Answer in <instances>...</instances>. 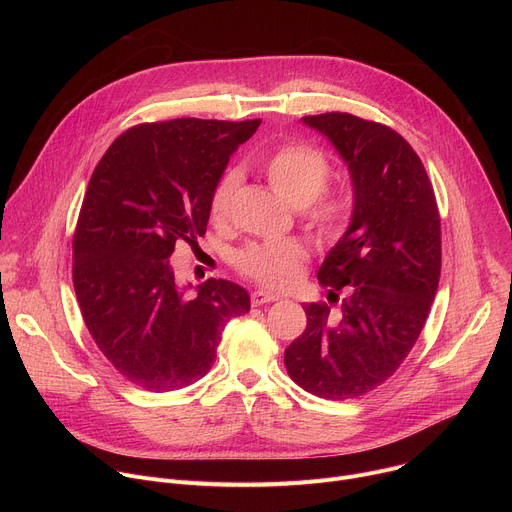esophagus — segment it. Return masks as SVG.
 I'll use <instances>...</instances> for the list:
<instances>
[{"label":"esophagus","mask_w":512,"mask_h":512,"mask_svg":"<svg viewBox=\"0 0 512 512\" xmlns=\"http://www.w3.org/2000/svg\"><path fill=\"white\" fill-rule=\"evenodd\" d=\"M277 300H281V296L273 294V291H269V289H255L251 294V304L253 306H263V304L277 302Z\"/></svg>","instance_id":"obj_1"}]
</instances>
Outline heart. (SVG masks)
Returning <instances> with one entry per match:
<instances>
[{
    "label": "heart",
    "mask_w": 512,
    "mask_h": 512,
    "mask_svg": "<svg viewBox=\"0 0 512 512\" xmlns=\"http://www.w3.org/2000/svg\"><path fill=\"white\" fill-rule=\"evenodd\" d=\"M273 190L291 206L302 208L308 223L324 239H336L348 218V202L340 192L324 190L332 166L328 156L308 143H283L257 160ZM239 186L235 170L218 178L210 194V216L223 221ZM306 249L298 241L251 243L237 255L239 269L267 287H291L306 263Z\"/></svg>",
    "instance_id": "1"
}]
</instances>
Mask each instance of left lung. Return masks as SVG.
Returning a JSON list of instances; mask_svg holds the SVG:
<instances>
[{
	"instance_id": "obj_1",
	"label": "left lung",
	"mask_w": 512,
	"mask_h": 512,
	"mask_svg": "<svg viewBox=\"0 0 512 512\" xmlns=\"http://www.w3.org/2000/svg\"><path fill=\"white\" fill-rule=\"evenodd\" d=\"M346 162L354 206L318 279L330 304H306L308 326L285 369L308 393L344 401L383 385L411 352L442 271L440 212L427 172L391 127L350 113L308 115Z\"/></svg>"
}]
</instances>
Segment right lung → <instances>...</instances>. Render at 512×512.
Returning <instances> with one entry per match:
<instances>
[{
  "label": "right lung",
  "mask_w": 512,
  "mask_h": 512,
  "mask_svg": "<svg viewBox=\"0 0 512 512\" xmlns=\"http://www.w3.org/2000/svg\"><path fill=\"white\" fill-rule=\"evenodd\" d=\"M261 119H172L121 133L97 164L72 239V283L105 358L133 385L166 393L202 379L223 328L247 314L227 279L178 285L170 257L206 233L210 194Z\"/></svg>",
  "instance_id": "1"
}]
</instances>
